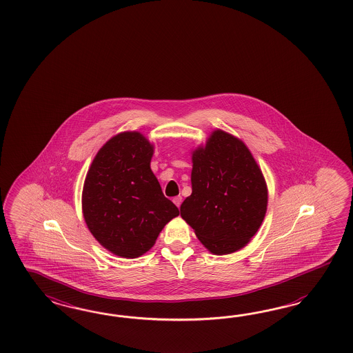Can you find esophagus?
Instances as JSON below:
<instances>
[{
	"label": "esophagus",
	"mask_w": 353,
	"mask_h": 353,
	"mask_svg": "<svg viewBox=\"0 0 353 353\" xmlns=\"http://www.w3.org/2000/svg\"><path fill=\"white\" fill-rule=\"evenodd\" d=\"M173 203L176 204L177 207H180L182 203V196H180V195H179V196H174V198H173Z\"/></svg>",
	"instance_id": "1"
}]
</instances>
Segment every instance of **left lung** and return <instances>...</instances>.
<instances>
[{
	"label": "left lung",
	"instance_id": "obj_1",
	"mask_svg": "<svg viewBox=\"0 0 353 353\" xmlns=\"http://www.w3.org/2000/svg\"><path fill=\"white\" fill-rule=\"evenodd\" d=\"M192 195L181 204V217L210 252L233 254L267 214L263 172L245 142L221 129L192 150Z\"/></svg>",
	"mask_w": 353,
	"mask_h": 353
}]
</instances>
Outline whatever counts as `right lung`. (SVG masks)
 Segmentation results:
<instances>
[{"mask_svg": "<svg viewBox=\"0 0 353 353\" xmlns=\"http://www.w3.org/2000/svg\"><path fill=\"white\" fill-rule=\"evenodd\" d=\"M154 145L130 130L98 150L83 188V214L90 233L114 255L134 259L155 245L161 229L180 214L150 168Z\"/></svg>", "mask_w": 353, "mask_h": 353, "instance_id": "obj_1", "label": "right lung"}]
</instances>
